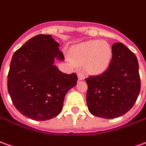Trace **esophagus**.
<instances>
[{
  "label": "esophagus",
  "mask_w": 146,
  "mask_h": 146,
  "mask_svg": "<svg viewBox=\"0 0 146 146\" xmlns=\"http://www.w3.org/2000/svg\"><path fill=\"white\" fill-rule=\"evenodd\" d=\"M78 77H79V80H84L85 79V75L83 72H78Z\"/></svg>",
  "instance_id": "1"
}]
</instances>
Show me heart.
Wrapping results in <instances>:
<instances>
[{"mask_svg": "<svg viewBox=\"0 0 146 146\" xmlns=\"http://www.w3.org/2000/svg\"><path fill=\"white\" fill-rule=\"evenodd\" d=\"M72 60L79 65H84L92 73L99 74L106 71L112 58L110 44L100 40H92L77 45L71 53Z\"/></svg>", "mask_w": 146, "mask_h": 146, "instance_id": "b5f03b06", "label": "heart"}]
</instances>
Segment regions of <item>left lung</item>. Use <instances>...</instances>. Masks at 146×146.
Wrapping results in <instances>:
<instances>
[{"label":"left lung","mask_w":146,"mask_h":146,"mask_svg":"<svg viewBox=\"0 0 146 146\" xmlns=\"http://www.w3.org/2000/svg\"><path fill=\"white\" fill-rule=\"evenodd\" d=\"M112 49V61L107 70L86 79L89 112L106 119L116 118L129 112L141 90L136 55L121 42L114 43Z\"/></svg>","instance_id":"left-lung-1"}]
</instances>
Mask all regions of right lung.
I'll return each mask as SVG.
<instances>
[{
	"instance_id": "obj_1",
	"label": "right lung",
	"mask_w": 146,
	"mask_h": 146,
	"mask_svg": "<svg viewBox=\"0 0 146 146\" xmlns=\"http://www.w3.org/2000/svg\"><path fill=\"white\" fill-rule=\"evenodd\" d=\"M59 44L49 34L28 40L13 54L8 74V91L23 116L46 121L62 112L67 92L77 84L75 73L60 71L54 60L63 61Z\"/></svg>"
}]
</instances>
